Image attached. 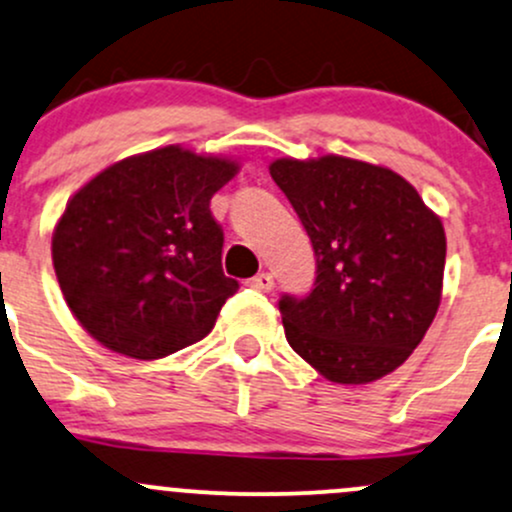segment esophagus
<instances>
[{
	"mask_svg": "<svg viewBox=\"0 0 512 512\" xmlns=\"http://www.w3.org/2000/svg\"><path fill=\"white\" fill-rule=\"evenodd\" d=\"M250 286L257 291H272L274 289V277L269 272H260L257 277L250 279Z\"/></svg>",
	"mask_w": 512,
	"mask_h": 512,
	"instance_id": "1",
	"label": "esophagus"
}]
</instances>
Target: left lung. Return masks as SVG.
Masks as SVG:
<instances>
[{
  "mask_svg": "<svg viewBox=\"0 0 512 512\" xmlns=\"http://www.w3.org/2000/svg\"><path fill=\"white\" fill-rule=\"evenodd\" d=\"M269 174L316 252L313 289L279 299L289 345L335 384L401 367L440 306V218L401 174L350 157H284Z\"/></svg>",
  "mask_w": 512,
  "mask_h": 512,
  "instance_id": "8db88e82",
  "label": "left lung"
}]
</instances>
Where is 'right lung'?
<instances>
[{"label":"right lung","instance_id":"1","mask_svg":"<svg viewBox=\"0 0 512 512\" xmlns=\"http://www.w3.org/2000/svg\"><path fill=\"white\" fill-rule=\"evenodd\" d=\"M235 172L238 162L167 145L106 167L67 201L53 267L94 340L160 359L211 333L238 282L223 274L209 204Z\"/></svg>","mask_w":512,"mask_h":512}]
</instances>
